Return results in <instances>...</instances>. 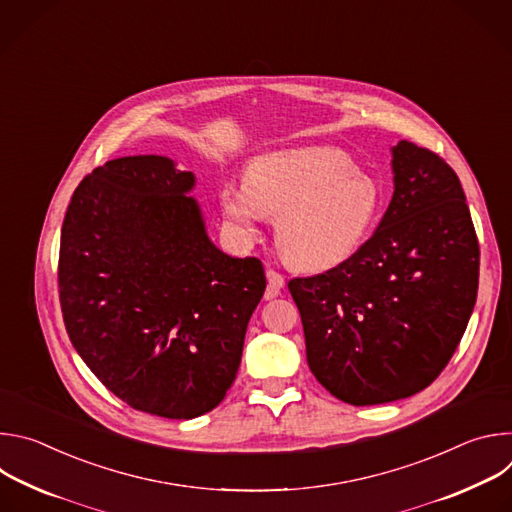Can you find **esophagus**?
Masks as SVG:
<instances>
[{
  "label": "esophagus",
  "instance_id": "esophagus-1",
  "mask_svg": "<svg viewBox=\"0 0 512 512\" xmlns=\"http://www.w3.org/2000/svg\"><path fill=\"white\" fill-rule=\"evenodd\" d=\"M285 285V277L275 271V269H267V291H265V300H273L279 296V289Z\"/></svg>",
  "mask_w": 512,
  "mask_h": 512
}]
</instances>
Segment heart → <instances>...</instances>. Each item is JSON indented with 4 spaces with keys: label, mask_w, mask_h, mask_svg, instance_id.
<instances>
[{
    "label": "heart",
    "mask_w": 512,
    "mask_h": 512,
    "mask_svg": "<svg viewBox=\"0 0 512 512\" xmlns=\"http://www.w3.org/2000/svg\"><path fill=\"white\" fill-rule=\"evenodd\" d=\"M229 225L253 239L267 216H277L275 243L287 263L322 271L352 257L379 210L377 184L332 148L285 150L255 158L243 184L218 194Z\"/></svg>",
    "instance_id": "1"
}]
</instances>
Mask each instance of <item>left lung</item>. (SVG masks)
<instances>
[{"label": "left lung", "instance_id": "obj_1", "mask_svg": "<svg viewBox=\"0 0 512 512\" xmlns=\"http://www.w3.org/2000/svg\"><path fill=\"white\" fill-rule=\"evenodd\" d=\"M395 192L377 231L340 265L294 277L314 377L350 405L411 397L454 356L478 294L480 247L444 158L393 148Z\"/></svg>", "mask_w": 512, "mask_h": 512}]
</instances>
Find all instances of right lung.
<instances>
[{
	"instance_id": "add662e5",
	"label": "right lung",
	"mask_w": 512,
	"mask_h": 512,
	"mask_svg": "<svg viewBox=\"0 0 512 512\" xmlns=\"http://www.w3.org/2000/svg\"><path fill=\"white\" fill-rule=\"evenodd\" d=\"M192 186L164 156L111 160L77 186L60 233L72 346L113 395L168 419L225 399L267 285L257 257L210 243Z\"/></svg>"
}]
</instances>
